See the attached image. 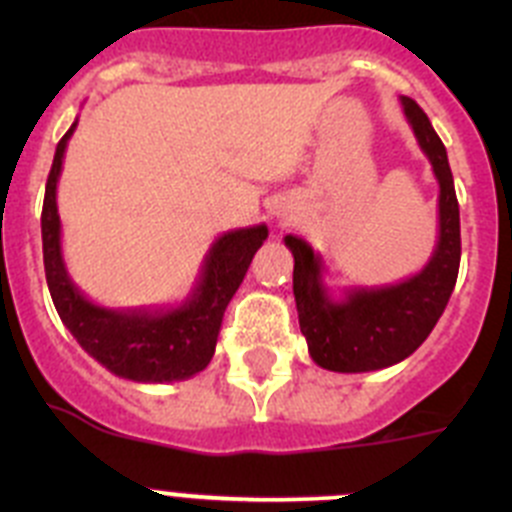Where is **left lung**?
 I'll return each instance as SVG.
<instances>
[{
    "label": "left lung",
    "mask_w": 512,
    "mask_h": 512,
    "mask_svg": "<svg viewBox=\"0 0 512 512\" xmlns=\"http://www.w3.org/2000/svg\"><path fill=\"white\" fill-rule=\"evenodd\" d=\"M400 104L438 182V241L428 264L397 284L348 287L333 297L323 282V256L297 235L284 238L295 256L292 289L300 330L312 361L328 372H377L408 359L431 336L459 274V202L449 156L418 104L410 97H400Z\"/></svg>",
    "instance_id": "8db88e82"
}]
</instances>
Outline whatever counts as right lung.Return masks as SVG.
Instances as JSON below:
<instances>
[{
	"label": "right lung",
	"instance_id": "right-lung-1",
	"mask_svg": "<svg viewBox=\"0 0 512 512\" xmlns=\"http://www.w3.org/2000/svg\"><path fill=\"white\" fill-rule=\"evenodd\" d=\"M74 130L76 122L58 140L40 217L45 279L63 325L71 330L79 346L115 377L161 384L182 382L200 374L215 354L225 307L241 287L253 253L264 246L269 228L261 223L220 235L202 261L192 292L179 305L130 310L97 305L69 277L61 251L56 189L63 153Z\"/></svg>",
	"mask_w": 512,
	"mask_h": 512
}]
</instances>
